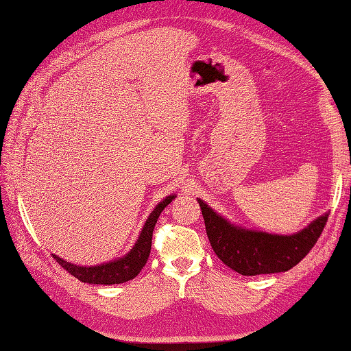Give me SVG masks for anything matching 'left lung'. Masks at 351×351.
<instances>
[{
	"instance_id": "1",
	"label": "left lung",
	"mask_w": 351,
	"mask_h": 351,
	"mask_svg": "<svg viewBox=\"0 0 351 351\" xmlns=\"http://www.w3.org/2000/svg\"><path fill=\"white\" fill-rule=\"evenodd\" d=\"M197 202L214 253L242 276L284 273L296 267L315 247L328 220L325 213L294 234H271L231 223L206 202Z\"/></svg>"
}]
</instances>
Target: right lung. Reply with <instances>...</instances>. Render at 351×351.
Here are the masks:
<instances>
[{"label":"right lung","mask_w":351,"mask_h":351,"mask_svg":"<svg viewBox=\"0 0 351 351\" xmlns=\"http://www.w3.org/2000/svg\"><path fill=\"white\" fill-rule=\"evenodd\" d=\"M177 197L176 194L166 195V197L158 202V205L154 208L149 217L141 228L138 239L135 241V245L131 248L128 254L119 257V259L98 263V265L90 267H82L73 265V263L61 259L57 254H52L53 259L57 261L61 267H63L67 273H71L73 278L84 282V284H94V285H114V284H123V282L132 280L137 276L141 268L146 265L147 257L151 253V243H152V231L154 226L157 223V219L162 211L168 206L172 200Z\"/></svg>","instance_id":"right-lung-1"}]
</instances>
